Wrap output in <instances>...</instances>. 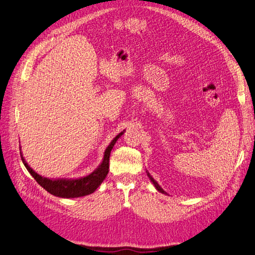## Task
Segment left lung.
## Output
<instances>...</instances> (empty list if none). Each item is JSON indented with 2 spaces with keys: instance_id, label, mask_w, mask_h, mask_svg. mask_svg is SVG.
<instances>
[{
  "instance_id": "obj_1",
  "label": "left lung",
  "mask_w": 255,
  "mask_h": 255,
  "mask_svg": "<svg viewBox=\"0 0 255 255\" xmlns=\"http://www.w3.org/2000/svg\"><path fill=\"white\" fill-rule=\"evenodd\" d=\"M146 175H148V176H149V179L151 180L152 184L154 185V186H155V188H156V189H157V190H158L159 192H161V194H164V195H167V192H166V191H165V190H164L163 188H161V187L159 186V185H158V183H157V182H156L155 180H154V179H153V177L151 176V174H150V173H149L148 171H146Z\"/></svg>"
}]
</instances>
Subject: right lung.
I'll list each match as a JSON object with an SVG mask.
<instances>
[{
    "instance_id": "obj_1",
    "label": "right lung",
    "mask_w": 255,
    "mask_h": 255,
    "mask_svg": "<svg viewBox=\"0 0 255 255\" xmlns=\"http://www.w3.org/2000/svg\"><path fill=\"white\" fill-rule=\"evenodd\" d=\"M123 133H125V130L116 136L112 140V142L109 144V146H107L104 152V156L101 164L99 165L96 170L92 171L90 174L86 176L78 177V179H48V177H43L29 167V165L26 163L25 158L23 157L22 152H20L21 159L25 168L27 169V171L32 174L36 182L48 192H50L51 195L67 199L84 197L95 192L96 189L104 181L110 169L111 151L115 143L119 139V137H121Z\"/></svg>"
}]
</instances>
